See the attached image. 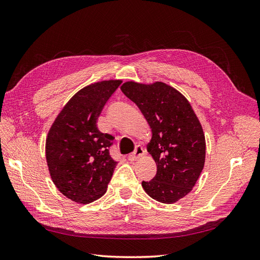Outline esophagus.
Returning a JSON list of instances; mask_svg holds the SVG:
<instances>
[{"label":"esophagus","mask_w":260,"mask_h":260,"mask_svg":"<svg viewBox=\"0 0 260 260\" xmlns=\"http://www.w3.org/2000/svg\"><path fill=\"white\" fill-rule=\"evenodd\" d=\"M143 155H144V149H143V147H142V146H137L136 149H135V152L131 153V154L128 156V159L131 160V161H135V160H137L138 158H140V157L143 156Z\"/></svg>","instance_id":"obj_1"}]
</instances>
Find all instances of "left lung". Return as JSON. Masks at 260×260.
<instances>
[{"label": "left lung", "instance_id": "obj_1", "mask_svg": "<svg viewBox=\"0 0 260 260\" xmlns=\"http://www.w3.org/2000/svg\"><path fill=\"white\" fill-rule=\"evenodd\" d=\"M121 91L136 103L151 125L147 151L157 165L151 181H142L152 199L171 204L190 193L205 162V137L186 99L170 85L125 82Z\"/></svg>", "mask_w": 260, "mask_h": 260}]
</instances>
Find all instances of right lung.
<instances>
[{
  "label": "right lung",
  "mask_w": 260,
  "mask_h": 260,
  "mask_svg": "<svg viewBox=\"0 0 260 260\" xmlns=\"http://www.w3.org/2000/svg\"><path fill=\"white\" fill-rule=\"evenodd\" d=\"M121 84L109 80L85 86L54 121L45 154L54 184L77 203L96 201L106 192L117 161L109 154L114 136L101 132L96 120Z\"/></svg>",
  "instance_id": "obj_1"
}]
</instances>
